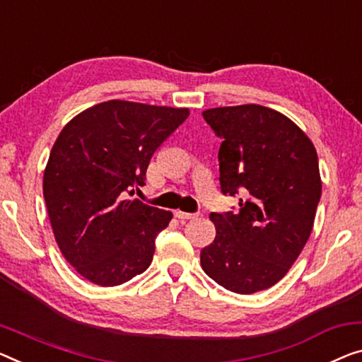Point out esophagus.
Returning a JSON list of instances; mask_svg holds the SVG:
<instances>
[{
  "label": "esophagus",
  "instance_id": "obj_1",
  "mask_svg": "<svg viewBox=\"0 0 362 362\" xmlns=\"http://www.w3.org/2000/svg\"><path fill=\"white\" fill-rule=\"evenodd\" d=\"M198 214L195 213H185V211H180V209H177L175 211V218H179L180 221H188V219H195Z\"/></svg>",
  "mask_w": 362,
  "mask_h": 362
}]
</instances>
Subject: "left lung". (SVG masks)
Instances as JSON below:
<instances>
[{
    "instance_id": "obj_1",
    "label": "left lung",
    "mask_w": 362,
    "mask_h": 362,
    "mask_svg": "<svg viewBox=\"0 0 362 362\" xmlns=\"http://www.w3.org/2000/svg\"><path fill=\"white\" fill-rule=\"evenodd\" d=\"M203 118L223 138L221 190L244 198L235 214H209L216 237L199 262L223 288L253 294L283 279L309 240L322 195L319 158L309 136L268 107H216Z\"/></svg>"
}]
</instances>
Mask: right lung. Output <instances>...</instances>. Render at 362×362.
Here are the masks:
<instances>
[{"mask_svg":"<svg viewBox=\"0 0 362 362\" xmlns=\"http://www.w3.org/2000/svg\"><path fill=\"white\" fill-rule=\"evenodd\" d=\"M188 109L107 100L58 134L43 172L52 230L63 257L90 283L118 286L146 272L172 213L129 199Z\"/></svg>","mask_w":362,"mask_h":362,"instance_id":"1","label":"right lung"}]
</instances>
